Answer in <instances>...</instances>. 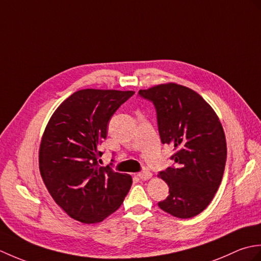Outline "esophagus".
<instances>
[{
  "mask_svg": "<svg viewBox=\"0 0 261 261\" xmlns=\"http://www.w3.org/2000/svg\"><path fill=\"white\" fill-rule=\"evenodd\" d=\"M138 176H139V178H141L142 180H148V179L151 178L152 174L150 173V171L146 170V171H141V173L138 174Z\"/></svg>",
  "mask_w": 261,
  "mask_h": 261,
  "instance_id": "obj_1",
  "label": "esophagus"
}]
</instances>
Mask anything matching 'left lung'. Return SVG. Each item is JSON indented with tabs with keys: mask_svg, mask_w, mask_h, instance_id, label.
Here are the masks:
<instances>
[{
	"mask_svg": "<svg viewBox=\"0 0 261 261\" xmlns=\"http://www.w3.org/2000/svg\"><path fill=\"white\" fill-rule=\"evenodd\" d=\"M157 111L159 136L174 147V167L158 177L169 195L158 203L166 213L190 219L207 207L222 180L226 141L222 124L212 107L195 91L176 83L140 90Z\"/></svg>",
	"mask_w": 261,
	"mask_h": 261,
	"instance_id": "left-lung-1",
	"label": "left lung"
}]
</instances>
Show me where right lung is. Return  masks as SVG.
I'll use <instances>...</instances> for the list:
<instances>
[{
  "instance_id": "1",
  "label": "right lung",
  "mask_w": 261,
  "mask_h": 261,
  "mask_svg": "<svg viewBox=\"0 0 261 261\" xmlns=\"http://www.w3.org/2000/svg\"><path fill=\"white\" fill-rule=\"evenodd\" d=\"M134 91L86 90L71 94L49 120L39 148V169L54 201L71 219L101 222L118 210L132 185L129 174L101 167L99 146L111 116Z\"/></svg>"
}]
</instances>
